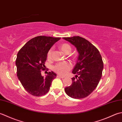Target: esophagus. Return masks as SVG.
Instances as JSON below:
<instances>
[{"label": "esophagus", "instance_id": "1", "mask_svg": "<svg viewBox=\"0 0 122 122\" xmlns=\"http://www.w3.org/2000/svg\"><path fill=\"white\" fill-rule=\"evenodd\" d=\"M57 77H59V78H65V76H61V75H57Z\"/></svg>", "mask_w": 122, "mask_h": 122}]
</instances>
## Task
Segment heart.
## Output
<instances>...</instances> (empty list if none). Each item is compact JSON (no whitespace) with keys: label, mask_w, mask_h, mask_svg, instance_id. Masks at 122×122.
<instances>
[{"label":"heart","mask_w":122,"mask_h":122,"mask_svg":"<svg viewBox=\"0 0 122 122\" xmlns=\"http://www.w3.org/2000/svg\"><path fill=\"white\" fill-rule=\"evenodd\" d=\"M61 50L64 53L69 54L71 51V47L68 44L64 43L61 44L60 46ZM52 52H53V48H51L47 52V58L51 59L52 55ZM71 67V65L68 62L65 61L61 62L57 64L53 67L54 71L56 72L57 73L61 75H65L67 72L70 70Z\"/></svg>","instance_id":"1"}]
</instances>
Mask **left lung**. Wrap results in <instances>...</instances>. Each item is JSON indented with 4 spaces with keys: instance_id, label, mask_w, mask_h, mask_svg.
<instances>
[{
    "instance_id": "8db88e82",
    "label": "left lung",
    "mask_w": 122,
    "mask_h": 122,
    "mask_svg": "<svg viewBox=\"0 0 122 122\" xmlns=\"http://www.w3.org/2000/svg\"><path fill=\"white\" fill-rule=\"evenodd\" d=\"M63 38L75 46L78 53L77 61L72 71L75 77L71 78V85L65 87V91L71 98H85L96 88L102 77V58L98 49L85 38L79 36Z\"/></svg>"
}]
</instances>
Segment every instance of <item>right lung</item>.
<instances>
[{
	"instance_id": "obj_1",
	"label": "right lung",
	"mask_w": 122,
	"mask_h": 122,
	"mask_svg": "<svg viewBox=\"0 0 122 122\" xmlns=\"http://www.w3.org/2000/svg\"><path fill=\"white\" fill-rule=\"evenodd\" d=\"M60 37L37 36L31 39L20 49L16 65L19 80L30 94L41 96L50 89L51 82L57 76L53 71L47 72L46 77L41 74L44 70L47 52Z\"/></svg>"
}]
</instances>
